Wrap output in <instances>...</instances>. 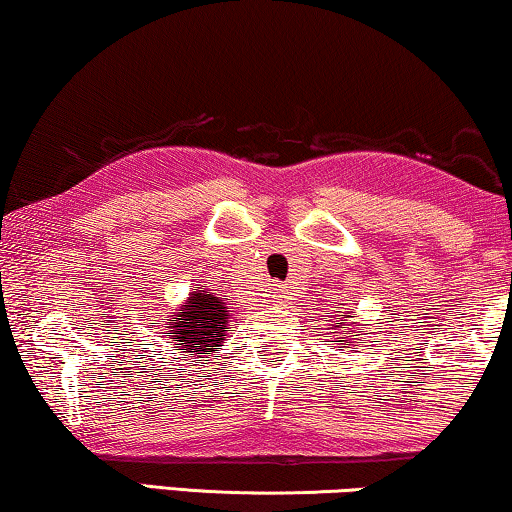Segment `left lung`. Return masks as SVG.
Here are the masks:
<instances>
[{"label": "left lung", "mask_w": 512, "mask_h": 512, "mask_svg": "<svg viewBox=\"0 0 512 512\" xmlns=\"http://www.w3.org/2000/svg\"><path fill=\"white\" fill-rule=\"evenodd\" d=\"M349 317H352V314H349V312L338 314V324H328V331L341 335L340 339L337 338V335H328V338H331L328 342H333V345H347V342L356 340L354 335H349V333H354L349 326L356 324V321H349ZM356 335H366V333H363L361 328H356Z\"/></svg>", "instance_id": "left-lung-1"}]
</instances>
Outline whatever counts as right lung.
I'll list each match as a JSON object with an SVG mask.
<instances>
[{
  "mask_svg": "<svg viewBox=\"0 0 512 512\" xmlns=\"http://www.w3.org/2000/svg\"><path fill=\"white\" fill-rule=\"evenodd\" d=\"M230 326V307L219 296L200 286L188 293L186 303L167 319V333L184 356L209 359L223 347V335Z\"/></svg>",
  "mask_w": 512,
  "mask_h": 512,
  "instance_id": "obj_1",
  "label": "right lung"
}]
</instances>
